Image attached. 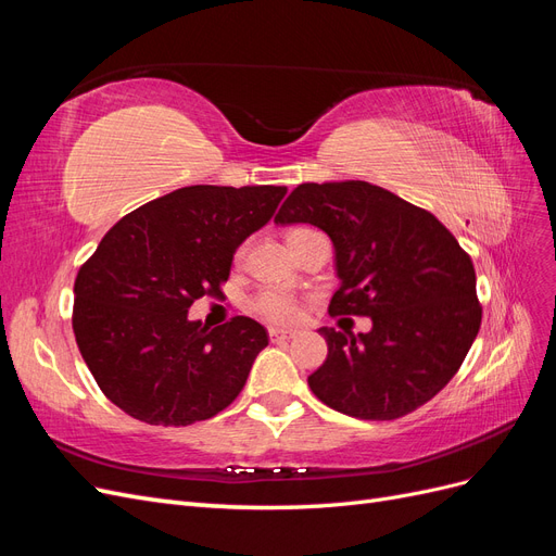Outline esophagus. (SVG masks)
<instances>
[{
	"label": "esophagus",
	"instance_id": "1",
	"mask_svg": "<svg viewBox=\"0 0 556 556\" xmlns=\"http://www.w3.org/2000/svg\"><path fill=\"white\" fill-rule=\"evenodd\" d=\"M296 331L294 329H280V327H268V339H271L274 343L278 341H290L294 339Z\"/></svg>",
	"mask_w": 556,
	"mask_h": 556
}]
</instances>
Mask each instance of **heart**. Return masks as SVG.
I'll return each mask as SVG.
<instances>
[{"mask_svg": "<svg viewBox=\"0 0 556 556\" xmlns=\"http://www.w3.org/2000/svg\"><path fill=\"white\" fill-rule=\"evenodd\" d=\"M294 231H299V229H294ZM294 231H290V233H294ZM241 255H243V248L237 250V257H241ZM250 311L268 319V323L282 325V323H292V319L299 317L301 301L290 292L268 288L250 299Z\"/></svg>", "mask_w": 556, "mask_h": 556, "instance_id": "obj_1", "label": "heart"}]
</instances>
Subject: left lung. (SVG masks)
Masks as SVG:
<instances>
[{
    "label": "left lung",
    "mask_w": 556,
    "mask_h": 556,
    "mask_svg": "<svg viewBox=\"0 0 556 556\" xmlns=\"http://www.w3.org/2000/svg\"><path fill=\"white\" fill-rule=\"evenodd\" d=\"M276 223L327 231L341 278L329 315L374 319V329L357 336L319 329L329 355L308 376L313 394L376 422L439 394L482 323L473 262L439 217L378 185L345 180L299 185Z\"/></svg>",
    "instance_id": "left-lung-1"
}]
</instances>
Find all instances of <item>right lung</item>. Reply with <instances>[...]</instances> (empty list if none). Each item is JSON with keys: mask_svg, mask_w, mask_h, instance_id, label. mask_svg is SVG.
I'll return each mask as SVG.
<instances>
[{"mask_svg": "<svg viewBox=\"0 0 556 556\" xmlns=\"http://www.w3.org/2000/svg\"><path fill=\"white\" fill-rule=\"evenodd\" d=\"M285 188L190 185L117 220L83 262L72 327L99 390L155 427H188L225 410L268 345L245 315L217 329L188 308L220 294L233 250L276 213Z\"/></svg>", "mask_w": 556, "mask_h": 556, "instance_id": "1", "label": "right lung"}]
</instances>
